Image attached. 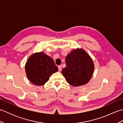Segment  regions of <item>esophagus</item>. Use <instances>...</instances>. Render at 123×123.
<instances>
[{"label":"esophagus","mask_w":123,"mask_h":123,"mask_svg":"<svg viewBox=\"0 0 123 123\" xmlns=\"http://www.w3.org/2000/svg\"><path fill=\"white\" fill-rule=\"evenodd\" d=\"M58 69H59V71H61L62 70V66H58Z\"/></svg>","instance_id":"esophagus-1"}]
</instances>
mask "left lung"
I'll use <instances>...</instances> for the list:
<instances>
[{
  "mask_svg": "<svg viewBox=\"0 0 123 123\" xmlns=\"http://www.w3.org/2000/svg\"><path fill=\"white\" fill-rule=\"evenodd\" d=\"M66 67L62 75L69 84L78 87L87 83L93 74L94 64L90 56L82 49L72 50L66 57Z\"/></svg>",
  "mask_w": 123,
  "mask_h": 123,
  "instance_id": "1",
  "label": "left lung"
}]
</instances>
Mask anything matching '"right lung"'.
I'll return each mask as SVG.
<instances>
[{
    "label": "right lung",
    "mask_w": 123,
    "mask_h": 123,
    "mask_svg": "<svg viewBox=\"0 0 123 123\" xmlns=\"http://www.w3.org/2000/svg\"><path fill=\"white\" fill-rule=\"evenodd\" d=\"M58 71L53 60L43 52L32 54L25 64V71L28 80L36 86L48 81L50 75Z\"/></svg>",
    "instance_id": "right-lung-1"
}]
</instances>
